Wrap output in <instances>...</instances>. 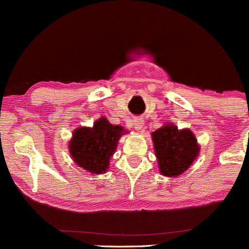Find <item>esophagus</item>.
<instances>
[{
    "label": "esophagus",
    "mask_w": 249,
    "mask_h": 249,
    "mask_svg": "<svg viewBox=\"0 0 249 249\" xmlns=\"http://www.w3.org/2000/svg\"><path fill=\"white\" fill-rule=\"evenodd\" d=\"M142 125H144V122H142V119H136V121H134V127H136V130H141Z\"/></svg>",
    "instance_id": "34e87169"
}]
</instances>
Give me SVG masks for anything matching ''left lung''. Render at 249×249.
Listing matches in <instances>:
<instances>
[{"instance_id": "obj_1", "label": "left lung", "mask_w": 249, "mask_h": 249, "mask_svg": "<svg viewBox=\"0 0 249 249\" xmlns=\"http://www.w3.org/2000/svg\"><path fill=\"white\" fill-rule=\"evenodd\" d=\"M152 139L159 170L166 177H177L185 172L200 150L192 131L178 130L172 124L152 132Z\"/></svg>"}]
</instances>
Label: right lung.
Segmentation results:
<instances>
[{"instance_id": "1", "label": "right lung", "mask_w": 249, "mask_h": 249, "mask_svg": "<svg viewBox=\"0 0 249 249\" xmlns=\"http://www.w3.org/2000/svg\"><path fill=\"white\" fill-rule=\"evenodd\" d=\"M123 133L122 126L105 118L98 119L91 128H77L69 145L73 161L91 173H104Z\"/></svg>"}]
</instances>
